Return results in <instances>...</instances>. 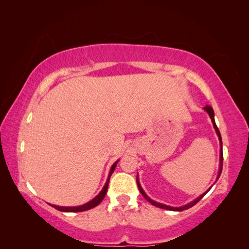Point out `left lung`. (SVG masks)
Returning a JSON list of instances; mask_svg holds the SVG:
<instances>
[{"label": "left lung", "mask_w": 249, "mask_h": 249, "mask_svg": "<svg viewBox=\"0 0 249 249\" xmlns=\"http://www.w3.org/2000/svg\"><path fill=\"white\" fill-rule=\"evenodd\" d=\"M204 109L206 112H208V114L210 115V117H211V120H212V123H213V126H214V129H215V132H216V134H217V136H218V140H220V145H221V151H220V170H218V175H217V178L216 179H218L220 178V176H221V172H222V167H223V151H222V137H221V134H220V130H218V128H217V126H216V124H215V120H214V111H213V108L210 107V105H206V107H204ZM136 181H137V185H138V189H140V191H141V193L142 195V196L145 197V199L149 202V203H151L153 205H155V206H157V208H160V209H165V210H169V211H183V210H188V209H190V208H192L193 205H196L197 202H199L202 197H203L206 193H208L209 191H210V189L208 191H205L203 195H201L199 197H196V200H193L192 202H190V203H188V204H185V205H183V206H180V208H174V206H169V205H166V204H161V203H158V202H156V201H154V200H151L150 197L146 195L145 193V191L142 190V185H141V183H140V180H138V176H137V178H136Z\"/></svg>", "instance_id": "obj_1"}]
</instances>
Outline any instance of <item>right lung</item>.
<instances>
[{
    "label": "right lung",
    "instance_id": "right-lung-1",
    "mask_svg": "<svg viewBox=\"0 0 249 249\" xmlns=\"http://www.w3.org/2000/svg\"><path fill=\"white\" fill-rule=\"evenodd\" d=\"M117 162H119V160H117V161H115L114 163H113V166L111 167V170H109V174H108V178L107 180V182H105L102 190H101V192L99 193V195L96 196L94 199H92L90 202H88V203L83 204V205H80V206H58V205H53V204H50V205H52L53 208H54V209L58 210V211H61V212H83V211H87V210H90V209L95 208L96 205H99L101 202H102L105 195H107L109 177L112 176L113 171H114L115 167L117 165Z\"/></svg>",
    "mask_w": 249,
    "mask_h": 249
}]
</instances>
